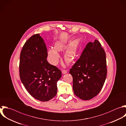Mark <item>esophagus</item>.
Wrapping results in <instances>:
<instances>
[{"instance_id": "obj_1", "label": "esophagus", "mask_w": 126, "mask_h": 126, "mask_svg": "<svg viewBox=\"0 0 126 126\" xmlns=\"http://www.w3.org/2000/svg\"><path fill=\"white\" fill-rule=\"evenodd\" d=\"M67 70H64V69H63V70H62V73L63 74H65V73H67Z\"/></svg>"}]
</instances>
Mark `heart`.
<instances>
[{"instance_id":"b5f03b06","label":"heart","mask_w":126,"mask_h":126,"mask_svg":"<svg viewBox=\"0 0 126 126\" xmlns=\"http://www.w3.org/2000/svg\"><path fill=\"white\" fill-rule=\"evenodd\" d=\"M67 43L65 41H59L55 43L54 48H50L48 50V60L53 65H56L60 59V55L58 51H62L67 46ZM80 48V42L78 40H75L69 44L66 48L64 55L65 60L68 62H71L77 56Z\"/></svg>"}]
</instances>
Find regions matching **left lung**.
<instances>
[{
    "instance_id": "left-lung-1",
    "label": "left lung",
    "mask_w": 126,
    "mask_h": 126,
    "mask_svg": "<svg viewBox=\"0 0 126 126\" xmlns=\"http://www.w3.org/2000/svg\"><path fill=\"white\" fill-rule=\"evenodd\" d=\"M74 94L83 100L93 98L101 91L107 75L106 54L100 42H89L70 69Z\"/></svg>"
}]
</instances>
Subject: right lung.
<instances>
[{
    "label": "right lung",
    "mask_w": 126,
    "mask_h": 126,
    "mask_svg": "<svg viewBox=\"0 0 126 126\" xmlns=\"http://www.w3.org/2000/svg\"><path fill=\"white\" fill-rule=\"evenodd\" d=\"M47 49L39 34L31 37L20 54L21 80L29 94L35 99L47 101L57 94V83L61 71L47 61Z\"/></svg>",
    "instance_id": "obj_1"
}]
</instances>
